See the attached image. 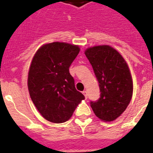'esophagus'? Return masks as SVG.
Segmentation results:
<instances>
[{
	"label": "esophagus",
	"instance_id": "obj_1",
	"mask_svg": "<svg viewBox=\"0 0 153 153\" xmlns=\"http://www.w3.org/2000/svg\"><path fill=\"white\" fill-rule=\"evenodd\" d=\"M82 94H84V96H85V99H87V92L86 91H83L82 92Z\"/></svg>",
	"mask_w": 153,
	"mask_h": 153
}]
</instances>
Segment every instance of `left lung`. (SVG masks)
Here are the masks:
<instances>
[{
    "label": "left lung",
    "mask_w": 153,
    "mask_h": 153,
    "mask_svg": "<svg viewBox=\"0 0 153 153\" xmlns=\"http://www.w3.org/2000/svg\"><path fill=\"white\" fill-rule=\"evenodd\" d=\"M85 54L99 82L100 97L90 105L100 120L111 122L123 114L133 95V80L126 60L108 45L89 47Z\"/></svg>",
    "instance_id": "obj_1"
}]
</instances>
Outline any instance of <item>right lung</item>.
<instances>
[{
    "instance_id": "1",
    "label": "right lung",
    "mask_w": 153,
    "mask_h": 153,
    "mask_svg": "<svg viewBox=\"0 0 153 153\" xmlns=\"http://www.w3.org/2000/svg\"><path fill=\"white\" fill-rule=\"evenodd\" d=\"M79 45L66 42L43 45L30 66L27 86L30 98L41 115L54 123L70 120L85 99L74 86L69 68L79 54Z\"/></svg>"
}]
</instances>
